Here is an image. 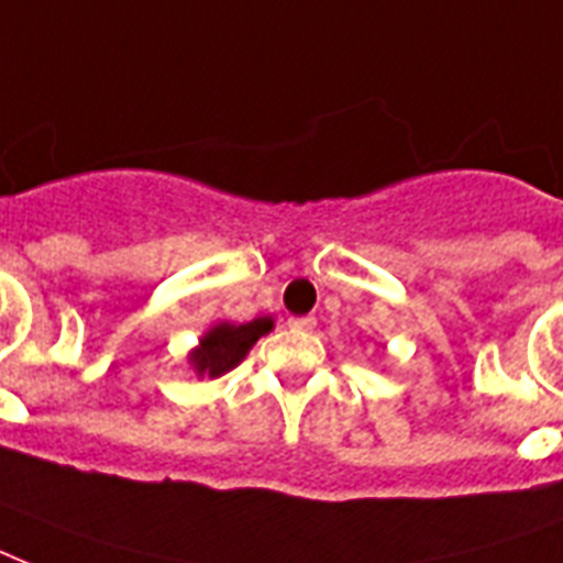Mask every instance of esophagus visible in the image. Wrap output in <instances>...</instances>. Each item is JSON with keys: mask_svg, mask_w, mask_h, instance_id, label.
I'll return each instance as SVG.
<instances>
[{"mask_svg": "<svg viewBox=\"0 0 563 563\" xmlns=\"http://www.w3.org/2000/svg\"><path fill=\"white\" fill-rule=\"evenodd\" d=\"M289 327H291V330H298V333H312V330H316V318H312V316L291 318Z\"/></svg>", "mask_w": 563, "mask_h": 563, "instance_id": "34e87169", "label": "esophagus"}]
</instances>
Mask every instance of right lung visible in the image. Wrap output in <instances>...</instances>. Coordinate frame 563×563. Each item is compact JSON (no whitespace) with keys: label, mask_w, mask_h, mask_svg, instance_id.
<instances>
[{"label":"right lung","mask_w":563,"mask_h":563,"mask_svg":"<svg viewBox=\"0 0 563 563\" xmlns=\"http://www.w3.org/2000/svg\"><path fill=\"white\" fill-rule=\"evenodd\" d=\"M274 321L268 316L254 318L247 324H230L219 321L201 335V342L189 353V365L198 376H221L233 371L239 362L245 360L247 351L254 347L265 333H272Z\"/></svg>","instance_id":"obj_1"}]
</instances>
